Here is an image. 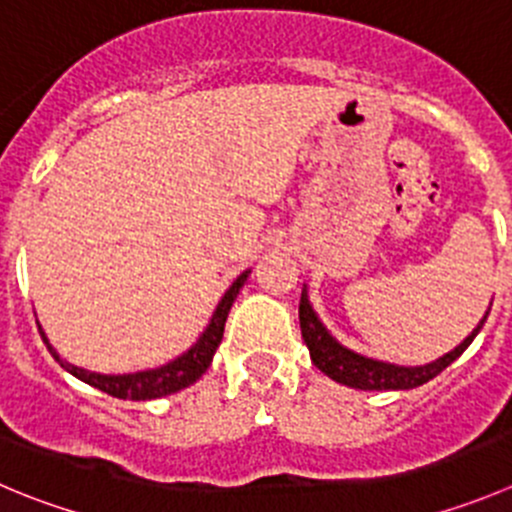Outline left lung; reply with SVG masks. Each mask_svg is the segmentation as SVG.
Segmentation results:
<instances>
[{
  "instance_id": "obj_1",
  "label": "left lung",
  "mask_w": 512,
  "mask_h": 512,
  "mask_svg": "<svg viewBox=\"0 0 512 512\" xmlns=\"http://www.w3.org/2000/svg\"><path fill=\"white\" fill-rule=\"evenodd\" d=\"M488 312H485L483 320L478 322V327H475L455 350L445 352L438 360L415 367L372 360V357H365L360 355V352L350 350V347L340 345V342L330 335V330L322 325L317 312L312 310L307 285L302 287L300 297V330L302 340H305L307 350H310L312 365H315L317 370L325 372L330 380L355 390H413L418 388V385H425L428 380H433L435 375H440L450 362H455L465 350H468V345L475 340V335L483 330L485 320H488Z\"/></svg>"
}]
</instances>
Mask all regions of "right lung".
Masks as SVG:
<instances>
[{
	"mask_svg": "<svg viewBox=\"0 0 512 512\" xmlns=\"http://www.w3.org/2000/svg\"><path fill=\"white\" fill-rule=\"evenodd\" d=\"M247 277H250V270H245L235 282H232L230 290H227L225 295H222V300L217 302L215 312H212L210 317V325L202 330V335L197 337V342L190 347V350L177 355L175 360H170L167 365L152 367V370L122 372V375H102V372L84 370V367H77L72 365V362L59 357V352L54 350L52 342L47 340V332L42 330V325H39V335H42L44 345H47V350L52 352L54 360H57L69 375L87 382V385H92V388L102 390V393L112 395V398H119V400L165 398V395L180 393V390L190 388L192 382L200 380V377L205 375L207 367L212 365V357H215L217 347H220L222 342V332H225V322H227V315H230V307L232 302L237 300V295H240Z\"/></svg>",
	"mask_w": 512,
	"mask_h": 512,
	"instance_id": "1",
	"label": "right lung"
}]
</instances>
